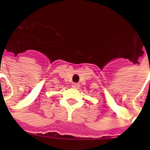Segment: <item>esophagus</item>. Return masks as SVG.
Wrapping results in <instances>:
<instances>
[{
  "instance_id": "esophagus-1",
  "label": "esophagus",
  "mask_w": 150,
  "mask_h": 150,
  "mask_svg": "<svg viewBox=\"0 0 150 150\" xmlns=\"http://www.w3.org/2000/svg\"><path fill=\"white\" fill-rule=\"evenodd\" d=\"M72 86L75 87V88H78V87L79 86V83H72Z\"/></svg>"
}]
</instances>
